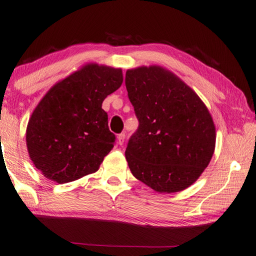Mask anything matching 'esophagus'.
Segmentation results:
<instances>
[{"instance_id":"esophagus-1","label":"esophagus","mask_w":256,"mask_h":256,"mask_svg":"<svg viewBox=\"0 0 256 256\" xmlns=\"http://www.w3.org/2000/svg\"><path fill=\"white\" fill-rule=\"evenodd\" d=\"M124 139H126V134H118V137H117V144H124Z\"/></svg>"}]
</instances>
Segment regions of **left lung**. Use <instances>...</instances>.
Segmentation results:
<instances>
[{
    "mask_svg": "<svg viewBox=\"0 0 256 256\" xmlns=\"http://www.w3.org/2000/svg\"><path fill=\"white\" fill-rule=\"evenodd\" d=\"M126 88L139 120L124 152L132 174L160 194L189 188L216 149V126L206 104L159 65L128 70Z\"/></svg>",
    "mask_w": 256,
    "mask_h": 256,
    "instance_id": "1",
    "label": "left lung"
}]
</instances>
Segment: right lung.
I'll return each instance as SVG.
<instances>
[{
	"label": "right lung",
	"mask_w": 256,
	"mask_h": 256,
	"mask_svg": "<svg viewBox=\"0 0 256 256\" xmlns=\"http://www.w3.org/2000/svg\"><path fill=\"white\" fill-rule=\"evenodd\" d=\"M122 80V68L88 62L40 99L26 127V147L45 178L67 184L99 169L116 139L102 105Z\"/></svg>",
	"instance_id": "right-lung-1"
}]
</instances>
